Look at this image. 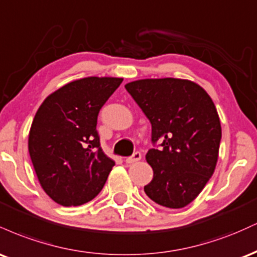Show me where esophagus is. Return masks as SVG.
I'll return each instance as SVG.
<instances>
[{
	"label": "esophagus",
	"instance_id": "34e87169",
	"mask_svg": "<svg viewBox=\"0 0 257 257\" xmlns=\"http://www.w3.org/2000/svg\"><path fill=\"white\" fill-rule=\"evenodd\" d=\"M140 159H141V153L140 152H134V153H133V156H131V157L125 158V163L126 164H132V163H135V162L140 161Z\"/></svg>",
	"mask_w": 257,
	"mask_h": 257
}]
</instances>
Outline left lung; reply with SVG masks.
<instances>
[{"instance_id":"left-lung-1","label":"left lung","mask_w":257,"mask_h":257,"mask_svg":"<svg viewBox=\"0 0 257 257\" xmlns=\"http://www.w3.org/2000/svg\"><path fill=\"white\" fill-rule=\"evenodd\" d=\"M125 89L152 125L153 149L146 161L153 179L145 193L162 206L184 208L202 192L216 167L221 124L213 100L187 79H140Z\"/></svg>"}]
</instances>
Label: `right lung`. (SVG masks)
Returning a JSON list of instances; mask_svg holds the SVG:
<instances>
[{
	"label": "right lung",
	"mask_w": 257,
	"mask_h": 257,
	"mask_svg": "<svg viewBox=\"0 0 257 257\" xmlns=\"http://www.w3.org/2000/svg\"><path fill=\"white\" fill-rule=\"evenodd\" d=\"M122 81H73L51 94L35 114L29 153L44 192L58 204L82 205L104 187L114 162L100 146L98 114Z\"/></svg>",
	"instance_id": "obj_1"
}]
</instances>
